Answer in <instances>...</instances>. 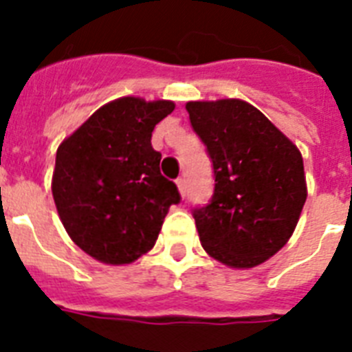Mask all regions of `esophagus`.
I'll return each instance as SVG.
<instances>
[{
	"instance_id": "1",
	"label": "esophagus",
	"mask_w": 352,
	"mask_h": 352,
	"mask_svg": "<svg viewBox=\"0 0 352 352\" xmlns=\"http://www.w3.org/2000/svg\"><path fill=\"white\" fill-rule=\"evenodd\" d=\"M177 186H179V192H181V195L184 197V195H186V192H188L186 179H184V177H179V179H177Z\"/></svg>"
}]
</instances>
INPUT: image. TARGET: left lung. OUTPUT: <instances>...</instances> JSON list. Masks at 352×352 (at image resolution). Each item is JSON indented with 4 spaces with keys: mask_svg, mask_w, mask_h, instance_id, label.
I'll use <instances>...</instances> for the list:
<instances>
[{
    "mask_svg": "<svg viewBox=\"0 0 352 352\" xmlns=\"http://www.w3.org/2000/svg\"><path fill=\"white\" fill-rule=\"evenodd\" d=\"M186 109L214 168V195L192 210L201 245L228 267H256L298 225L307 199L301 153L243 100L188 102Z\"/></svg>",
    "mask_w": 352,
    "mask_h": 352,
    "instance_id": "obj_1",
    "label": "left lung"
}]
</instances>
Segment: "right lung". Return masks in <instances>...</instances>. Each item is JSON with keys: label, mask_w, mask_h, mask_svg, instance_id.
Instances as JSON below:
<instances>
[{"label": "right lung", "mask_w": 352, "mask_h": 352, "mask_svg": "<svg viewBox=\"0 0 352 352\" xmlns=\"http://www.w3.org/2000/svg\"><path fill=\"white\" fill-rule=\"evenodd\" d=\"M173 102L118 98L95 111L56 151L52 197L71 239L89 256L124 265L151 250L177 184L160 173L155 126Z\"/></svg>", "instance_id": "obj_1"}]
</instances>
